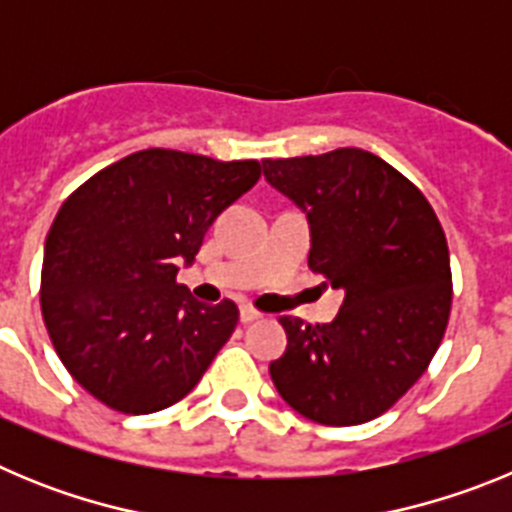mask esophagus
<instances>
[{"label":"esophagus","mask_w":512,"mask_h":512,"mask_svg":"<svg viewBox=\"0 0 512 512\" xmlns=\"http://www.w3.org/2000/svg\"><path fill=\"white\" fill-rule=\"evenodd\" d=\"M261 318H264V312H259V310H256V307H251V305L241 307V320H243V323H256V320H261Z\"/></svg>","instance_id":"obj_1"}]
</instances>
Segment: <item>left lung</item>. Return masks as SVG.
<instances>
[{"mask_svg": "<svg viewBox=\"0 0 512 512\" xmlns=\"http://www.w3.org/2000/svg\"><path fill=\"white\" fill-rule=\"evenodd\" d=\"M264 174L307 212L310 269L346 292L333 323L279 318L287 351L269 366L274 387L315 423L379 418L428 369L449 325L446 233L408 176L361 148L266 158Z\"/></svg>", "mask_w": 512, "mask_h": 512, "instance_id": "8db88e82", "label": "left lung"}]
</instances>
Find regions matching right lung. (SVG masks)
I'll use <instances>...</instances> for the list:
<instances>
[{
    "label": "right lung",
    "instance_id": "obj_1",
    "mask_svg": "<svg viewBox=\"0 0 512 512\" xmlns=\"http://www.w3.org/2000/svg\"><path fill=\"white\" fill-rule=\"evenodd\" d=\"M259 161L146 148L69 194L45 238L40 310L58 359L102 405L164 410L194 390L238 325L176 282L220 212L259 182Z\"/></svg>",
    "mask_w": 512,
    "mask_h": 512
}]
</instances>
